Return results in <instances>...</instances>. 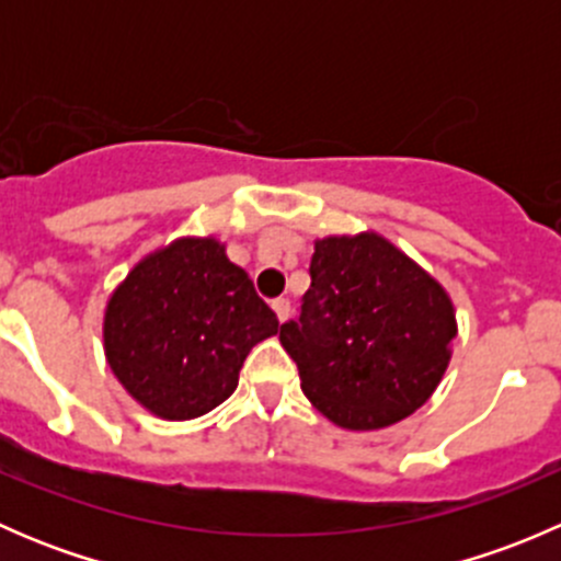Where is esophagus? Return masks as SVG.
Returning <instances> with one entry per match:
<instances>
[{"label":"esophagus","mask_w":561,"mask_h":561,"mask_svg":"<svg viewBox=\"0 0 561 561\" xmlns=\"http://www.w3.org/2000/svg\"><path fill=\"white\" fill-rule=\"evenodd\" d=\"M271 309L279 317V322H285L287 314H290V301H287V298H276V301L271 304Z\"/></svg>","instance_id":"1"}]
</instances>
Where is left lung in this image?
<instances>
[{"label":"left lung","mask_w":561,"mask_h":561,"mask_svg":"<svg viewBox=\"0 0 561 561\" xmlns=\"http://www.w3.org/2000/svg\"><path fill=\"white\" fill-rule=\"evenodd\" d=\"M312 285L279 342L301 390L342 428L412 415L443 380L456 314L437 279L377 233L314 241Z\"/></svg>","instance_id":"left-lung-1"}]
</instances>
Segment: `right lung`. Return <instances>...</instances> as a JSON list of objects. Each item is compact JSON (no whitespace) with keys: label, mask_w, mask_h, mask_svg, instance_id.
Returning a JSON list of instances; mask_svg holds the SVG:
<instances>
[{"label":"right lung","mask_w":561,"mask_h":561,"mask_svg":"<svg viewBox=\"0 0 561 561\" xmlns=\"http://www.w3.org/2000/svg\"><path fill=\"white\" fill-rule=\"evenodd\" d=\"M279 331L244 268L214 239H179L140 260L105 309V358L135 401L168 421L222 404L249 350Z\"/></svg>","instance_id":"1"}]
</instances>
